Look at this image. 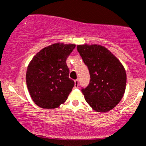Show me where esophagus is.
Wrapping results in <instances>:
<instances>
[{
    "instance_id": "34e87169",
    "label": "esophagus",
    "mask_w": 146,
    "mask_h": 146,
    "mask_svg": "<svg viewBox=\"0 0 146 146\" xmlns=\"http://www.w3.org/2000/svg\"><path fill=\"white\" fill-rule=\"evenodd\" d=\"M74 83H75V86H74L75 88H78V85H79V82H78V79L75 80Z\"/></svg>"
}]
</instances>
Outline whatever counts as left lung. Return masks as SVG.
<instances>
[{"label": "left lung", "instance_id": "left-lung-1", "mask_svg": "<svg viewBox=\"0 0 146 146\" xmlns=\"http://www.w3.org/2000/svg\"><path fill=\"white\" fill-rule=\"evenodd\" d=\"M77 50L90 74L89 85L81 89L85 100L97 112L111 111L125 92L127 74L124 66L102 46L78 45Z\"/></svg>", "mask_w": 146, "mask_h": 146}]
</instances>
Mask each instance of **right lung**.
<instances>
[{"label":"right lung","instance_id":"1","mask_svg":"<svg viewBox=\"0 0 146 146\" xmlns=\"http://www.w3.org/2000/svg\"><path fill=\"white\" fill-rule=\"evenodd\" d=\"M75 44L57 43L42 48L33 57L26 73L28 92L35 104L57 108L68 99L75 83L69 78L66 60Z\"/></svg>","mask_w":146,"mask_h":146}]
</instances>
